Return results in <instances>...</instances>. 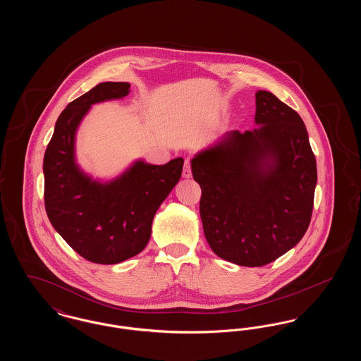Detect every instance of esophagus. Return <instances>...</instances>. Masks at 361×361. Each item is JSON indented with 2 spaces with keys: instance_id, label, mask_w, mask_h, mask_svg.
I'll return each instance as SVG.
<instances>
[{
  "instance_id": "34e87169",
  "label": "esophagus",
  "mask_w": 361,
  "mask_h": 361,
  "mask_svg": "<svg viewBox=\"0 0 361 361\" xmlns=\"http://www.w3.org/2000/svg\"><path fill=\"white\" fill-rule=\"evenodd\" d=\"M183 177H184V178H190V177H192V171H190V161H189V158H187V159H185V162H184Z\"/></svg>"
}]
</instances>
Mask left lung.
Listing matches in <instances>:
<instances>
[{"mask_svg": "<svg viewBox=\"0 0 361 361\" xmlns=\"http://www.w3.org/2000/svg\"><path fill=\"white\" fill-rule=\"evenodd\" d=\"M257 128L226 133L190 169L212 252L240 267L283 256L309 228L317 162L302 118L274 93H256Z\"/></svg>", "mask_w": 361, "mask_h": 361, "instance_id": "obj_1", "label": "left lung"}]
</instances>
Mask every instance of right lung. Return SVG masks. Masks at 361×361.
I'll return each instance as SVG.
<instances>
[{"label":"right lung","instance_id":"1","mask_svg":"<svg viewBox=\"0 0 361 361\" xmlns=\"http://www.w3.org/2000/svg\"><path fill=\"white\" fill-rule=\"evenodd\" d=\"M128 82H102L63 109L43 159L44 204L52 227L87 261L118 264L140 253L152 235L155 212L178 183L184 159L165 165L134 161L102 181L75 158V135L93 104L123 99Z\"/></svg>","mask_w":361,"mask_h":361}]
</instances>
